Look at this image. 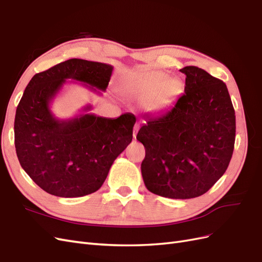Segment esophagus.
Listing matches in <instances>:
<instances>
[{
	"mask_svg": "<svg viewBox=\"0 0 262 262\" xmlns=\"http://www.w3.org/2000/svg\"><path fill=\"white\" fill-rule=\"evenodd\" d=\"M139 128H140L139 123H136V125H134V128H133V138H136V137H137V133H138Z\"/></svg>",
	"mask_w": 262,
	"mask_h": 262,
	"instance_id": "1",
	"label": "esophagus"
}]
</instances>
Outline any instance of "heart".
Returning <instances> with one entry per match:
<instances>
[{"label": "heart", "mask_w": 262, "mask_h": 262, "mask_svg": "<svg viewBox=\"0 0 262 262\" xmlns=\"http://www.w3.org/2000/svg\"><path fill=\"white\" fill-rule=\"evenodd\" d=\"M122 91L128 97L144 102L148 112H162L184 91V82L179 77H167L162 71L141 70L126 76Z\"/></svg>", "instance_id": "1"}]
</instances>
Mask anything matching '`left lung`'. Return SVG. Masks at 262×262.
I'll return each instance as SVG.
<instances>
[{
    "label": "left lung",
    "mask_w": 262,
    "mask_h": 262,
    "mask_svg": "<svg viewBox=\"0 0 262 262\" xmlns=\"http://www.w3.org/2000/svg\"><path fill=\"white\" fill-rule=\"evenodd\" d=\"M186 74L185 94L171 109L146 118L137 140L148 191L170 199L202 195L224 175L235 143V110L224 82L196 67Z\"/></svg>",
    "instance_id": "8db88e82"
}]
</instances>
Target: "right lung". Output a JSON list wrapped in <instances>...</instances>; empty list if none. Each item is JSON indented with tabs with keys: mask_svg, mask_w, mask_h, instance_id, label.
Returning a JSON list of instances; mask_svg holds the SVG:
<instances>
[{
	"mask_svg": "<svg viewBox=\"0 0 262 262\" xmlns=\"http://www.w3.org/2000/svg\"><path fill=\"white\" fill-rule=\"evenodd\" d=\"M114 67L70 59L37 73L28 83L16 109L15 148L19 164L46 192L62 198L91 194L102 186L110 167L132 141L136 117L117 119L86 112L57 119L50 104L67 80L106 91ZM99 93V92H97Z\"/></svg>",
	"mask_w": 262,
	"mask_h": 262,
	"instance_id": "right-lung-1",
	"label": "right lung"
}]
</instances>
